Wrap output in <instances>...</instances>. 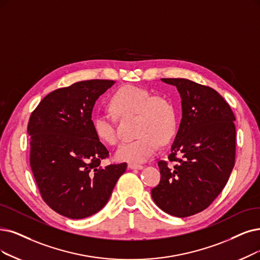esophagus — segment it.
<instances>
[{"label":"esophagus","instance_id":"34e87169","mask_svg":"<svg viewBox=\"0 0 260 260\" xmlns=\"http://www.w3.org/2000/svg\"><path fill=\"white\" fill-rule=\"evenodd\" d=\"M128 168L131 170H143L144 166L141 164H134V163H129Z\"/></svg>","mask_w":260,"mask_h":260}]
</instances>
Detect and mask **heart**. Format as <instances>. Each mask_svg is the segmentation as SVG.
I'll list each match as a JSON object with an SVG mask.
<instances>
[{"instance_id":"b5f03b06","label":"heart","mask_w":260,"mask_h":260,"mask_svg":"<svg viewBox=\"0 0 260 260\" xmlns=\"http://www.w3.org/2000/svg\"><path fill=\"white\" fill-rule=\"evenodd\" d=\"M110 108L117 116L137 115V131L140 137L121 144L116 150L118 161L143 163L158 150L160 141H169L175 133L176 114L171 103L137 86H123L113 95ZM97 139L108 145L118 141L115 126L105 113H97L91 120Z\"/></svg>"}]
</instances>
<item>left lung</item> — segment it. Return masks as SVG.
Returning <instances> with one entry per match:
<instances>
[{
    "mask_svg": "<svg viewBox=\"0 0 260 260\" xmlns=\"http://www.w3.org/2000/svg\"><path fill=\"white\" fill-rule=\"evenodd\" d=\"M161 81L177 88L182 118L169 155L177 164L158 163L161 180L151 196L164 212L185 217L206 209L227 183L235 165L236 118L211 87L179 78Z\"/></svg>",
    "mask_w": 260,
    "mask_h": 260,
    "instance_id": "8db88e82",
    "label": "left lung"
}]
</instances>
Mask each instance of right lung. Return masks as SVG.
<instances>
[{
	"instance_id": "1",
	"label": "right lung",
	"mask_w": 260,
	"mask_h": 260,
	"mask_svg": "<svg viewBox=\"0 0 260 260\" xmlns=\"http://www.w3.org/2000/svg\"><path fill=\"white\" fill-rule=\"evenodd\" d=\"M115 81L87 80L50 92L30 115V169L43 200L69 219H84L109 202L127 163L102 168L109 150L95 136L91 113Z\"/></svg>"
}]
</instances>
